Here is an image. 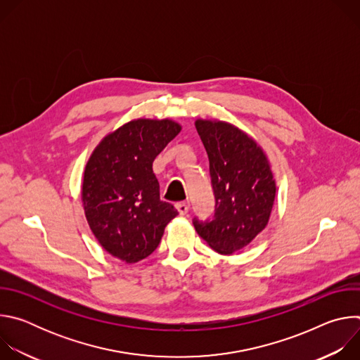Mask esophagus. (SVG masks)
I'll list each match as a JSON object with an SVG mask.
<instances>
[{"instance_id":"1","label":"esophagus","mask_w":360,"mask_h":360,"mask_svg":"<svg viewBox=\"0 0 360 360\" xmlns=\"http://www.w3.org/2000/svg\"><path fill=\"white\" fill-rule=\"evenodd\" d=\"M175 208L179 212V215H186L189 211V202H178L175 205Z\"/></svg>"}]
</instances>
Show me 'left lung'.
I'll list each match as a JSON object with an SVG mask.
<instances>
[{"mask_svg":"<svg viewBox=\"0 0 360 360\" xmlns=\"http://www.w3.org/2000/svg\"><path fill=\"white\" fill-rule=\"evenodd\" d=\"M196 131L210 158L215 195L212 219H193L198 235L221 255L248 246L268 222L276 184L264 149L232 124L196 120Z\"/></svg>","mask_w":360,"mask_h":360,"instance_id":"left-lung-1","label":"left lung"}]
</instances>
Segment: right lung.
Here are the masks:
<instances>
[{
    "label": "right lung",
    "mask_w": 360,
    "mask_h": 360,
    "mask_svg": "<svg viewBox=\"0 0 360 360\" xmlns=\"http://www.w3.org/2000/svg\"><path fill=\"white\" fill-rule=\"evenodd\" d=\"M179 132L172 120H134L102 139L86 162L85 218L99 245L122 262L149 256L178 215L161 200L152 164Z\"/></svg>",
    "instance_id": "add662e5"
}]
</instances>
